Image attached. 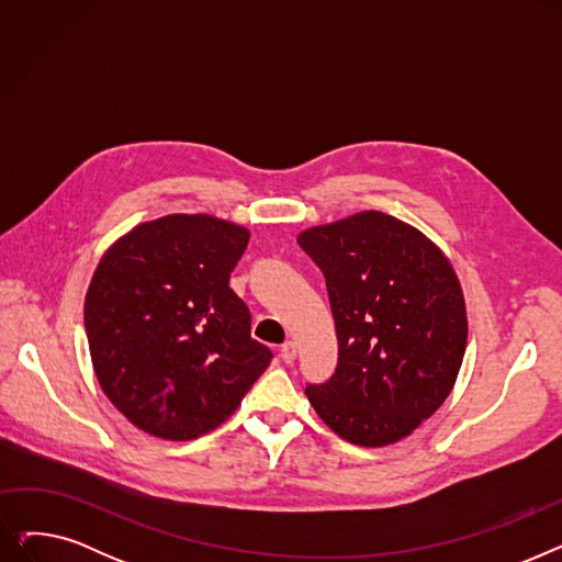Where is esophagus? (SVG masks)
I'll return each mask as SVG.
<instances>
[{
  "label": "esophagus",
  "instance_id": "1",
  "mask_svg": "<svg viewBox=\"0 0 562 562\" xmlns=\"http://www.w3.org/2000/svg\"><path fill=\"white\" fill-rule=\"evenodd\" d=\"M280 356H282V360H284L286 364H291L293 360H296V344H293V341L282 344V348H280Z\"/></svg>",
  "mask_w": 562,
  "mask_h": 562
}]
</instances>
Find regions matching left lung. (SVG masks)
Segmentation results:
<instances>
[{"label":"left lung","mask_w":562,"mask_h":562,"mask_svg":"<svg viewBox=\"0 0 562 562\" xmlns=\"http://www.w3.org/2000/svg\"><path fill=\"white\" fill-rule=\"evenodd\" d=\"M326 276L339 360L305 390L316 415L358 447L415 432L456 387L467 305L451 259L405 221L367 210L299 234Z\"/></svg>","instance_id":"obj_1"}]
</instances>
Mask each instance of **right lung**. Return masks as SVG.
<instances>
[{
    "label": "right lung",
    "instance_id": "obj_1",
    "mask_svg": "<svg viewBox=\"0 0 562 562\" xmlns=\"http://www.w3.org/2000/svg\"><path fill=\"white\" fill-rule=\"evenodd\" d=\"M250 232L210 214L138 223L100 257L83 301L93 371L143 432L189 441L218 428L271 364L229 289Z\"/></svg>",
    "mask_w": 562,
    "mask_h": 562
}]
</instances>
